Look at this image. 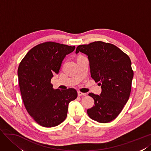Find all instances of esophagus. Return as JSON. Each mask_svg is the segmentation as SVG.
<instances>
[{
	"label": "esophagus",
	"instance_id": "obj_1",
	"mask_svg": "<svg viewBox=\"0 0 151 151\" xmlns=\"http://www.w3.org/2000/svg\"><path fill=\"white\" fill-rule=\"evenodd\" d=\"M78 96H87V93H82L81 92H78Z\"/></svg>",
	"mask_w": 151,
	"mask_h": 151
}]
</instances>
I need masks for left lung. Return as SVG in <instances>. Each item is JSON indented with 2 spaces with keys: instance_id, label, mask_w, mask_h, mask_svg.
I'll return each mask as SVG.
<instances>
[{
  "instance_id": "left-lung-1",
  "label": "left lung",
  "mask_w": 151,
  "mask_h": 151,
  "mask_svg": "<svg viewBox=\"0 0 151 151\" xmlns=\"http://www.w3.org/2000/svg\"><path fill=\"white\" fill-rule=\"evenodd\" d=\"M79 52L88 55L91 77L101 85L100 96L90 93L94 99L89 117L102 123L113 121L121 113L131 92L133 71L128 55L118 47L102 41L80 45Z\"/></svg>"
}]
</instances>
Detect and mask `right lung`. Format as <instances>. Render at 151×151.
I'll return each mask as SVG.
<instances>
[{
  "instance_id": "obj_1",
  "label": "right lung",
  "mask_w": 151,
  "mask_h": 151,
  "mask_svg": "<svg viewBox=\"0 0 151 151\" xmlns=\"http://www.w3.org/2000/svg\"><path fill=\"white\" fill-rule=\"evenodd\" d=\"M75 49L54 42H44L30 49L19 63L18 82L24 105L42 127H53L63 122L69 103L77 97L75 88L55 90L50 83L64 58Z\"/></svg>"
}]
</instances>
